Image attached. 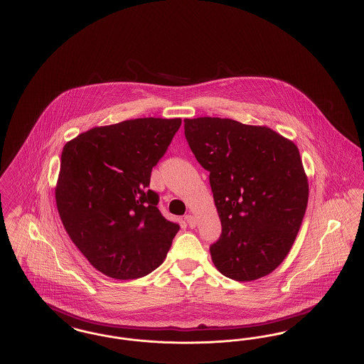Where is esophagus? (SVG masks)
Returning <instances> with one entry per match:
<instances>
[{"label": "esophagus", "instance_id": "1", "mask_svg": "<svg viewBox=\"0 0 364 364\" xmlns=\"http://www.w3.org/2000/svg\"><path fill=\"white\" fill-rule=\"evenodd\" d=\"M184 219H186V222H187V224H188V225H190V227H191V228H194V227H196V216H193V215H187V216H186V218H184Z\"/></svg>", "mask_w": 364, "mask_h": 364}]
</instances>
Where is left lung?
Masks as SVG:
<instances>
[{
	"label": "left lung",
	"mask_w": 364,
	"mask_h": 364,
	"mask_svg": "<svg viewBox=\"0 0 364 364\" xmlns=\"http://www.w3.org/2000/svg\"><path fill=\"white\" fill-rule=\"evenodd\" d=\"M196 161L209 171L222 222L210 245L218 270L231 280L270 274L291 250L308 206L309 184L292 141L232 119H184Z\"/></svg>",
	"instance_id": "8db88e82"
}]
</instances>
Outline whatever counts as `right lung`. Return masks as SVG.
Wrapping results in <instances>:
<instances>
[{
  "label": "right lung",
  "instance_id": "add662e5",
  "mask_svg": "<svg viewBox=\"0 0 364 364\" xmlns=\"http://www.w3.org/2000/svg\"><path fill=\"white\" fill-rule=\"evenodd\" d=\"M181 119L142 117L94 127L66 142L56 206L73 244L101 273L117 280L159 267L180 225L148 190Z\"/></svg>",
  "mask_w": 364,
  "mask_h": 364
}]
</instances>
